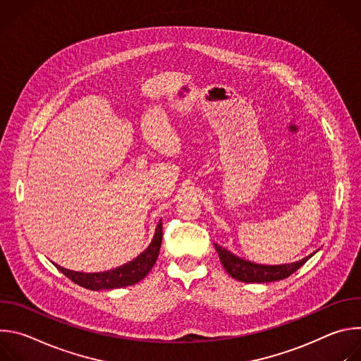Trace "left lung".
Listing matches in <instances>:
<instances>
[{"label": "left lung", "instance_id": "8db88e82", "mask_svg": "<svg viewBox=\"0 0 361 361\" xmlns=\"http://www.w3.org/2000/svg\"><path fill=\"white\" fill-rule=\"evenodd\" d=\"M216 251L219 252V257L221 260V264L224 266L226 271L235 280L244 281V283H270V281H279L290 277L294 271H297L310 257L314 254H310L304 257L302 260L288 264H280V266H264V264H255L247 260L240 259V257L234 255L231 251L223 248L219 244H214Z\"/></svg>", "mask_w": 361, "mask_h": 361}]
</instances>
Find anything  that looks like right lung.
Masks as SVG:
<instances>
[{"label":"right lung","instance_id":"obj_1","mask_svg":"<svg viewBox=\"0 0 361 361\" xmlns=\"http://www.w3.org/2000/svg\"><path fill=\"white\" fill-rule=\"evenodd\" d=\"M161 240H163V223L160 220L156 228V234H154L149 245L140 255H137L133 262H128L127 264H123L117 269L102 271V273H80V271L67 270L59 264H56V267L75 284L84 288L95 290V291L133 286L141 281L149 273L152 266L156 264L160 247H161Z\"/></svg>","mask_w":361,"mask_h":361}]
</instances>
